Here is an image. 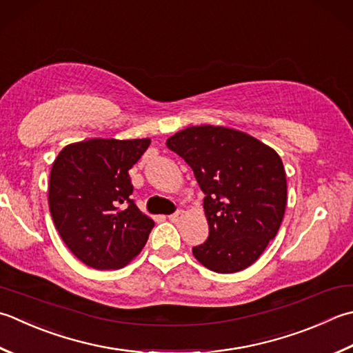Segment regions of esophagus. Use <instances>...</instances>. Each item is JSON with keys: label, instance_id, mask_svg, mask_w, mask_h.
Instances as JSON below:
<instances>
[{"label": "esophagus", "instance_id": "obj_1", "mask_svg": "<svg viewBox=\"0 0 353 353\" xmlns=\"http://www.w3.org/2000/svg\"><path fill=\"white\" fill-rule=\"evenodd\" d=\"M182 217H183V212L179 210V211H176L174 214H171V216L168 217L171 222H179V220H182Z\"/></svg>", "mask_w": 353, "mask_h": 353}]
</instances>
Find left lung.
Returning a JSON list of instances; mask_svg holds the SVG:
<instances>
[{
  "instance_id": "left-lung-1",
  "label": "left lung",
  "mask_w": 353,
  "mask_h": 353,
  "mask_svg": "<svg viewBox=\"0 0 353 353\" xmlns=\"http://www.w3.org/2000/svg\"><path fill=\"white\" fill-rule=\"evenodd\" d=\"M167 147L194 172L203 191L210 234L192 248L214 272L251 266L277 236L286 210V172L280 156L241 131L200 125L179 131Z\"/></svg>"
}]
</instances>
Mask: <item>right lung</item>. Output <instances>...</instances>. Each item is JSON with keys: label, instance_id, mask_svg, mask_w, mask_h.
Segmentation results:
<instances>
[{"label": "right lung", "instance_id": "obj_1", "mask_svg": "<svg viewBox=\"0 0 353 353\" xmlns=\"http://www.w3.org/2000/svg\"><path fill=\"white\" fill-rule=\"evenodd\" d=\"M150 139H88L54 159L48 205L61 239L82 263L119 269L142 251L154 222L137 208L128 171Z\"/></svg>", "mask_w": 353, "mask_h": 353}]
</instances>
